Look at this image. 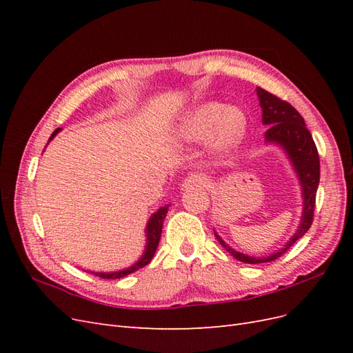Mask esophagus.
<instances>
[{
  "label": "esophagus",
  "instance_id": "34e87169",
  "mask_svg": "<svg viewBox=\"0 0 353 353\" xmlns=\"http://www.w3.org/2000/svg\"><path fill=\"white\" fill-rule=\"evenodd\" d=\"M209 179L201 175V174H191L190 176L185 178V181L183 183V188L184 190H191V188H203L208 187Z\"/></svg>",
  "mask_w": 353,
  "mask_h": 353
}]
</instances>
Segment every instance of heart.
<instances>
[{"instance_id": "obj_1", "label": "heart", "mask_w": 353, "mask_h": 353, "mask_svg": "<svg viewBox=\"0 0 353 353\" xmlns=\"http://www.w3.org/2000/svg\"><path fill=\"white\" fill-rule=\"evenodd\" d=\"M244 113L237 108L225 109L219 103H208L191 113L181 126V137L188 143L201 141L212 134L213 143L219 150L236 145L245 132Z\"/></svg>"}]
</instances>
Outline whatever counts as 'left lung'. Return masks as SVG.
Listing matches in <instances>:
<instances>
[{
    "label": "left lung",
    "mask_w": 353,
    "mask_h": 353,
    "mask_svg": "<svg viewBox=\"0 0 353 353\" xmlns=\"http://www.w3.org/2000/svg\"><path fill=\"white\" fill-rule=\"evenodd\" d=\"M256 92H258L259 104L262 109V123L268 125V131L265 132V141L281 145L288 159H290V162L297 174V178L301 181L302 185L303 212L301 225H299L294 236L288 240V243L283 249L270 256H261V258L258 256V258H254V256L240 253L231 249L230 245L215 232V236L222 248L230 254H232L237 261L244 263H263L279 259L280 256L290 249L299 239H302L305 236L307 230L311 228L314 221L315 199L319 184L318 150L301 113H299L290 103L279 99L276 95L265 91L263 88L258 87L256 88Z\"/></svg>",
    "instance_id": "obj_1"
}]
</instances>
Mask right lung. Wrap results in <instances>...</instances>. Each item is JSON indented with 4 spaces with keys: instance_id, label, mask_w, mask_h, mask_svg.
I'll return each instance as SVG.
<instances>
[{
    "instance_id": "right-lung-1",
    "label": "right lung",
    "mask_w": 353,
    "mask_h": 353,
    "mask_svg": "<svg viewBox=\"0 0 353 353\" xmlns=\"http://www.w3.org/2000/svg\"><path fill=\"white\" fill-rule=\"evenodd\" d=\"M60 131H61L60 128H57V130L51 134L48 141H51L52 138H54ZM168 209H169L168 206L160 208L156 213H153L152 218L148 219L147 230H145V234H147L145 250H144L141 258L138 259L132 266H130V268H125V270H122V271H116V272H92V274L100 276V279H104V280H114V279H122V276H125V275H130V274L138 271L140 268H144V266H145L147 263H150V261L153 259V256H154V253H156L157 245H159L160 236H162L163 219L166 218Z\"/></svg>"
}]
</instances>
